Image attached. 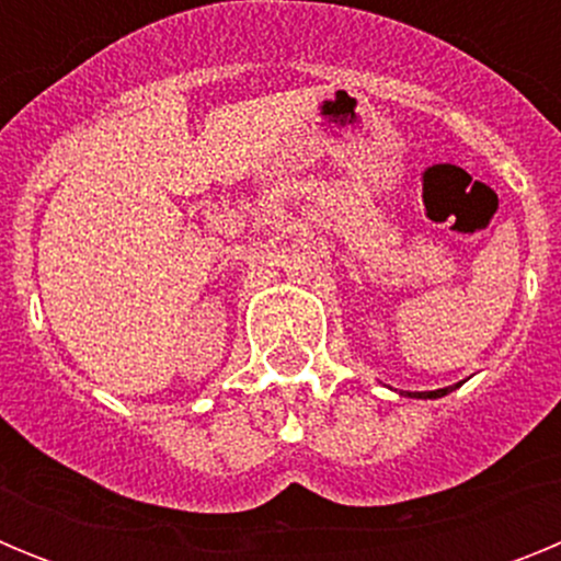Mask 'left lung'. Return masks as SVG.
<instances>
[{
	"label": "left lung",
	"mask_w": 561,
	"mask_h": 561,
	"mask_svg": "<svg viewBox=\"0 0 561 561\" xmlns=\"http://www.w3.org/2000/svg\"><path fill=\"white\" fill-rule=\"evenodd\" d=\"M455 388H458V385H453V388H440V390H427V393H408V396H415V399H440V396L453 393Z\"/></svg>",
	"instance_id": "8db88e82"
}]
</instances>
